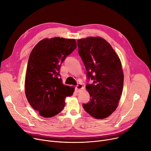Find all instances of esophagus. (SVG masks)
Returning <instances> with one entry per match:
<instances>
[{
	"instance_id": "esophagus-1",
	"label": "esophagus",
	"mask_w": 151,
	"mask_h": 151,
	"mask_svg": "<svg viewBox=\"0 0 151 151\" xmlns=\"http://www.w3.org/2000/svg\"><path fill=\"white\" fill-rule=\"evenodd\" d=\"M75 88H76V89L77 91H80V89H81L83 88V84H82L81 83H78V84L76 86Z\"/></svg>"
}]
</instances>
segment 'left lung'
I'll return each mask as SVG.
<instances>
[{"label": "left lung", "instance_id": "1", "mask_svg": "<svg viewBox=\"0 0 151 151\" xmlns=\"http://www.w3.org/2000/svg\"><path fill=\"white\" fill-rule=\"evenodd\" d=\"M77 44L88 80L93 81L86 86L91 99L83 107L96 119H105L116 110L122 93L124 76L120 60L102 37L80 39Z\"/></svg>", "mask_w": 151, "mask_h": 151}]
</instances>
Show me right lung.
I'll return each instance as SVG.
<instances>
[{
    "label": "right lung",
    "mask_w": 151,
    "mask_h": 151,
    "mask_svg": "<svg viewBox=\"0 0 151 151\" xmlns=\"http://www.w3.org/2000/svg\"><path fill=\"white\" fill-rule=\"evenodd\" d=\"M76 48L73 39L54 37L39 41L31 52L25 94L31 106L43 117L59 114L65 98L73 94L75 88L63 85L59 73L61 64Z\"/></svg>",
    "instance_id": "right-lung-1"
}]
</instances>
